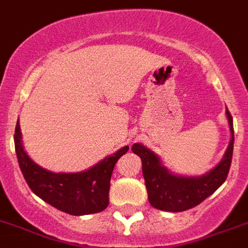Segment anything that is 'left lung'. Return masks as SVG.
I'll use <instances>...</instances> for the list:
<instances>
[{
    "label": "left lung",
    "mask_w": 248,
    "mask_h": 248,
    "mask_svg": "<svg viewBox=\"0 0 248 248\" xmlns=\"http://www.w3.org/2000/svg\"><path fill=\"white\" fill-rule=\"evenodd\" d=\"M230 123L231 142L227 152L214 169L200 177H183L170 173L161 165L159 158L142 144H133L132 151L142 159V171L146 183L148 200L153 208L165 212H184L199 205L212 195L224 181L230 172L233 155V119L227 109Z\"/></svg>",
    "instance_id": "obj_1"
}]
</instances>
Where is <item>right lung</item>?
<instances>
[{
    "instance_id": "obj_1",
    "label": "right lung",
    "mask_w": 248,
    "mask_h": 248,
    "mask_svg": "<svg viewBox=\"0 0 248 248\" xmlns=\"http://www.w3.org/2000/svg\"><path fill=\"white\" fill-rule=\"evenodd\" d=\"M15 151L18 166L29 187L40 199L72 216L100 213L109 205L112 170L129 147L106 157L87 171L77 173H53L32 162L22 148L18 122L15 128Z\"/></svg>"
}]
</instances>
